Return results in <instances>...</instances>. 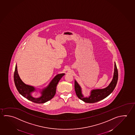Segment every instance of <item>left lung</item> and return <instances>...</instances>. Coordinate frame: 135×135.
<instances>
[{
	"label": "left lung",
	"mask_w": 135,
	"mask_h": 135,
	"mask_svg": "<svg viewBox=\"0 0 135 135\" xmlns=\"http://www.w3.org/2000/svg\"><path fill=\"white\" fill-rule=\"evenodd\" d=\"M118 79V73L117 66L114 62V69L113 79L108 86L103 89H96L91 91L90 95L88 97H85L82 93L81 88L75 80L74 88L76 95L83 101L88 103H94L104 99L112 93L116 86Z\"/></svg>",
	"instance_id": "8db88e82"
}]
</instances>
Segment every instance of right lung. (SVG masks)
I'll use <instances>...</instances> for the list:
<instances>
[{"label": "right lung", "instance_id": "add662e5", "mask_svg": "<svg viewBox=\"0 0 135 135\" xmlns=\"http://www.w3.org/2000/svg\"><path fill=\"white\" fill-rule=\"evenodd\" d=\"M64 74L65 73H60L56 75L49 85L42 89V91H40L41 95L37 98L34 97L32 95V93L36 91L35 88L34 86L25 84L20 79L17 71V64H16L13 78L16 88L21 95L34 103L42 104L51 100L55 95L58 83Z\"/></svg>", "mask_w": 135, "mask_h": 135}]
</instances>
